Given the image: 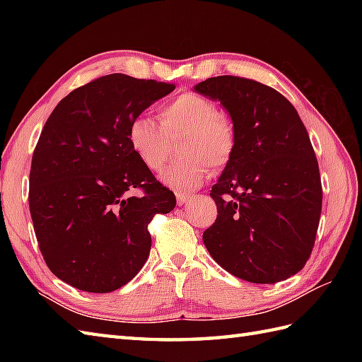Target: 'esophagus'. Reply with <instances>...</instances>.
Masks as SVG:
<instances>
[{"label": "esophagus", "instance_id": "esophagus-1", "mask_svg": "<svg viewBox=\"0 0 362 362\" xmlns=\"http://www.w3.org/2000/svg\"><path fill=\"white\" fill-rule=\"evenodd\" d=\"M177 205H185L188 201H191V199H194L193 194H182V193H177Z\"/></svg>", "mask_w": 362, "mask_h": 362}]
</instances>
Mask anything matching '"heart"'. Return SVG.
I'll list each match as a JSON object with an SVG mask.
<instances>
[{"instance_id":"heart-1","label":"heart","mask_w":362,"mask_h":362,"mask_svg":"<svg viewBox=\"0 0 362 362\" xmlns=\"http://www.w3.org/2000/svg\"><path fill=\"white\" fill-rule=\"evenodd\" d=\"M158 126L140 113L127 126V143L135 157L151 169L163 165L168 136L183 134L177 151L180 160L160 173L165 185L175 189H193L214 169L226 168L236 151V132L228 115L219 112L216 103L196 91H185L168 101L160 110Z\"/></svg>"}]
</instances>
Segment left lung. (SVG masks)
<instances>
[{
  "mask_svg": "<svg viewBox=\"0 0 362 362\" xmlns=\"http://www.w3.org/2000/svg\"><path fill=\"white\" fill-rule=\"evenodd\" d=\"M194 90L222 104L236 132L235 156L210 193L218 218L204 232L205 247L238 279L286 280L308 261L322 211L308 132L294 105L264 83L218 76Z\"/></svg>",
  "mask_w": 362,
  "mask_h": 362,
  "instance_id": "left-lung-1",
  "label": "left lung"
}]
</instances>
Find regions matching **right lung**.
<instances>
[{
  "instance_id": "1",
  "label": "right lung",
  "mask_w": 362,
  "mask_h": 362,
  "mask_svg": "<svg viewBox=\"0 0 362 362\" xmlns=\"http://www.w3.org/2000/svg\"><path fill=\"white\" fill-rule=\"evenodd\" d=\"M174 83L109 74L73 90L45 122L29 174V210L49 271L73 288L105 294L140 272L148 226L175 206L127 143L135 115ZM140 187L141 197H129Z\"/></svg>"
}]
</instances>
